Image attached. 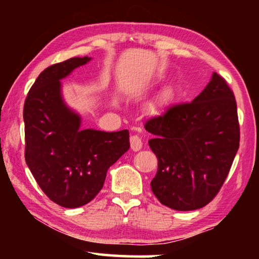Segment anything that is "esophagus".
Segmentation results:
<instances>
[{"instance_id": "34e87169", "label": "esophagus", "mask_w": 259, "mask_h": 259, "mask_svg": "<svg viewBox=\"0 0 259 259\" xmlns=\"http://www.w3.org/2000/svg\"><path fill=\"white\" fill-rule=\"evenodd\" d=\"M130 145H131V150L137 152L139 151L140 148L143 147V142H142V138L139 137L137 135H134L130 137Z\"/></svg>"}]
</instances>
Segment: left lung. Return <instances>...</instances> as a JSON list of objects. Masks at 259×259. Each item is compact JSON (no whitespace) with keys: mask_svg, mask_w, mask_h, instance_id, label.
Instances as JSON below:
<instances>
[{"mask_svg":"<svg viewBox=\"0 0 259 259\" xmlns=\"http://www.w3.org/2000/svg\"><path fill=\"white\" fill-rule=\"evenodd\" d=\"M157 157L152 191L178 211L207 205L221 190L240 143L234 94L217 73L191 103L172 105L146 121Z\"/></svg>","mask_w":259,"mask_h":259,"instance_id":"8db88e82","label":"left lung"}]
</instances>
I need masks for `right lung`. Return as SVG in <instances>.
I'll return each mask as SVG.
<instances>
[{"label": "right lung", "instance_id": "1", "mask_svg": "<svg viewBox=\"0 0 259 259\" xmlns=\"http://www.w3.org/2000/svg\"><path fill=\"white\" fill-rule=\"evenodd\" d=\"M90 60L75 57L46 68L24 105L26 163L48 198L65 208L89 203L130 147L128 130L81 129V116L64 102L60 80Z\"/></svg>", "mask_w": 259, "mask_h": 259}]
</instances>
